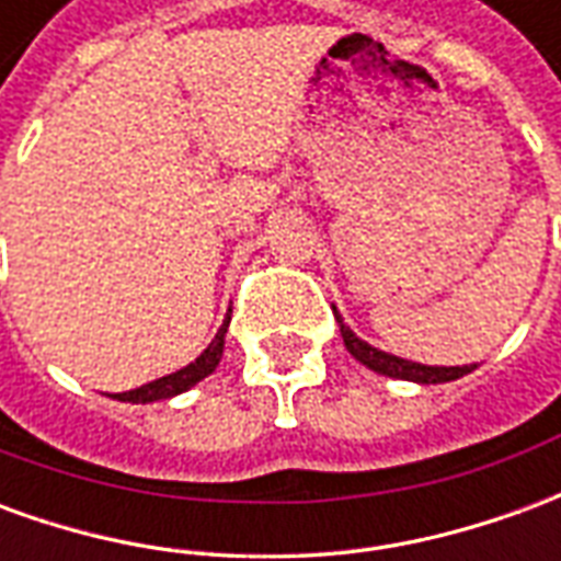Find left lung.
I'll return each instance as SVG.
<instances>
[{"label":"left lung","mask_w":561,"mask_h":561,"mask_svg":"<svg viewBox=\"0 0 561 561\" xmlns=\"http://www.w3.org/2000/svg\"><path fill=\"white\" fill-rule=\"evenodd\" d=\"M333 316L340 321L342 330V340H345V348L360 360L364 366H369L373 373L378 376H388V378H405V381H417V385H442V381H454V378L469 376L471 369H478V366H423V364H412V360H402V357H393L388 352H378L373 348L369 342L357 340L352 333V328H345V321L342 316L333 309Z\"/></svg>","instance_id":"8db88e82"}]
</instances>
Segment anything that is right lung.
I'll use <instances>...</instances> for the list:
<instances>
[{"instance_id": "right-lung-1", "label": "right lung", "mask_w": 561, "mask_h": 561, "mask_svg": "<svg viewBox=\"0 0 561 561\" xmlns=\"http://www.w3.org/2000/svg\"><path fill=\"white\" fill-rule=\"evenodd\" d=\"M231 324V316L225 318V324L221 330L216 333V340L209 342L207 352L197 357L195 364L183 366V369H176L171 376L164 378H156V381H149L144 388H135V390H126V393H114V400L119 402H156V400H171L176 393H183V390L195 388L197 381H204V378L219 366L221 360V348H225V330Z\"/></svg>"}]
</instances>
